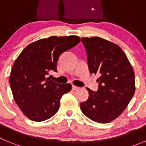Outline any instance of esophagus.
<instances>
[{
    "instance_id": "34e87169",
    "label": "esophagus",
    "mask_w": 146,
    "mask_h": 146,
    "mask_svg": "<svg viewBox=\"0 0 146 146\" xmlns=\"http://www.w3.org/2000/svg\"><path fill=\"white\" fill-rule=\"evenodd\" d=\"M80 88L77 87V86H72V90H74V91H77V90H79Z\"/></svg>"
}]
</instances>
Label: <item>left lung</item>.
<instances>
[{
	"instance_id": "obj_1",
	"label": "left lung",
	"mask_w": 146,
	"mask_h": 146,
	"mask_svg": "<svg viewBox=\"0 0 146 146\" xmlns=\"http://www.w3.org/2000/svg\"><path fill=\"white\" fill-rule=\"evenodd\" d=\"M91 74L100 75L97 91L89 88L88 99L80 104L82 113L97 123L118 118L135 91V73L126 55L115 44L100 37L82 38Z\"/></svg>"
}]
</instances>
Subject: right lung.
<instances>
[{
    "label": "right lung",
    "instance_id": "right-lung-1",
    "mask_svg": "<svg viewBox=\"0 0 146 146\" xmlns=\"http://www.w3.org/2000/svg\"><path fill=\"white\" fill-rule=\"evenodd\" d=\"M80 42L77 36H50L28 45L15 60L9 83L15 102L27 118L43 121L53 116L60 100L72 86L58 84L47 77L57 72V62L63 52Z\"/></svg>",
    "mask_w": 146,
    "mask_h": 146
}]
</instances>
